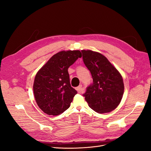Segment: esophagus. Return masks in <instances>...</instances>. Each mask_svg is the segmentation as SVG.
<instances>
[{"label": "esophagus", "mask_w": 151, "mask_h": 151, "mask_svg": "<svg viewBox=\"0 0 151 151\" xmlns=\"http://www.w3.org/2000/svg\"><path fill=\"white\" fill-rule=\"evenodd\" d=\"M76 89L77 90V91L79 93H83V89H82V85H80L79 86L77 87V88H76Z\"/></svg>", "instance_id": "1"}]
</instances>
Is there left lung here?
I'll return each instance as SVG.
<instances>
[{"instance_id":"1","label":"left lung","mask_w":151,"mask_h":151,"mask_svg":"<svg viewBox=\"0 0 151 151\" xmlns=\"http://www.w3.org/2000/svg\"><path fill=\"white\" fill-rule=\"evenodd\" d=\"M81 52L83 62L93 79L83 94L86 101L98 113L114 110L120 103L124 92L120 73L102 54L89 50Z\"/></svg>"}]
</instances>
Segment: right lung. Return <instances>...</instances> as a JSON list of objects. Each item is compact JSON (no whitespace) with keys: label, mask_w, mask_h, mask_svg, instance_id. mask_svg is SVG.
Instances as JSON below:
<instances>
[{"label":"right lung","mask_w":151,"mask_h":151,"mask_svg":"<svg viewBox=\"0 0 151 151\" xmlns=\"http://www.w3.org/2000/svg\"><path fill=\"white\" fill-rule=\"evenodd\" d=\"M81 57L79 50L61 51L50 58L36 74L35 98L47 115H58L70 107L77 92L71 87L68 68Z\"/></svg>","instance_id":"add662e5"}]
</instances>
